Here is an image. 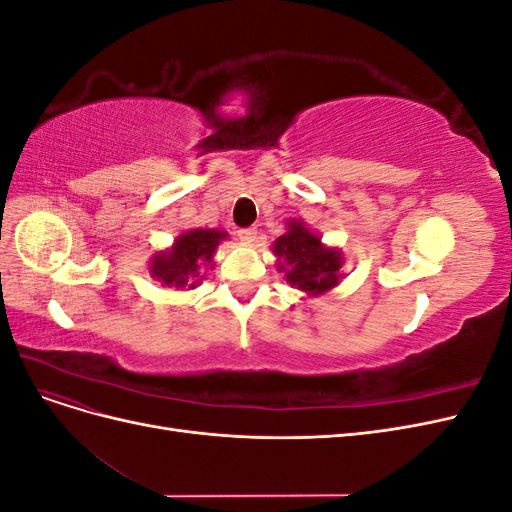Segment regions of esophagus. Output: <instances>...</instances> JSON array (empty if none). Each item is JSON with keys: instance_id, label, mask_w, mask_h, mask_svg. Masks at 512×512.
<instances>
[{"instance_id": "obj_1", "label": "esophagus", "mask_w": 512, "mask_h": 512, "mask_svg": "<svg viewBox=\"0 0 512 512\" xmlns=\"http://www.w3.org/2000/svg\"><path fill=\"white\" fill-rule=\"evenodd\" d=\"M237 235H239V239H241L243 243L252 245V243L256 241V235H258V232H256V228H241V230L237 232Z\"/></svg>"}]
</instances>
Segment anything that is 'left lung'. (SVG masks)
Here are the masks:
<instances>
[{
	"label": "left lung",
	"instance_id": "8db88e82",
	"mask_svg": "<svg viewBox=\"0 0 512 512\" xmlns=\"http://www.w3.org/2000/svg\"><path fill=\"white\" fill-rule=\"evenodd\" d=\"M277 271L286 273V282L301 292L322 294L339 284L344 254L327 247L303 222L290 220L288 230L273 243Z\"/></svg>",
	"mask_w": 512,
	"mask_h": 512
}]
</instances>
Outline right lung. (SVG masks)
<instances>
[{
  "label": "right lung",
  "mask_w": 512,
  "mask_h": 512,
  "mask_svg": "<svg viewBox=\"0 0 512 512\" xmlns=\"http://www.w3.org/2000/svg\"><path fill=\"white\" fill-rule=\"evenodd\" d=\"M226 237L224 230L215 228H194L183 232L175 239L173 247L153 254L149 265L151 277H156L164 286H175L181 290L196 288L205 277L200 275V267L211 265L215 250Z\"/></svg>",
  "instance_id": "add662e5"
}]
</instances>
